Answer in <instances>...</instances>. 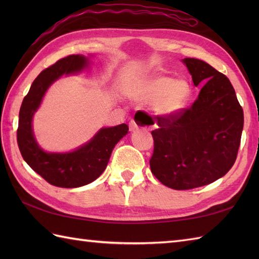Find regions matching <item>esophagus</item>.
Wrapping results in <instances>:
<instances>
[{
  "mask_svg": "<svg viewBox=\"0 0 259 259\" xmlns=\"http://www.w3.org/2000/svg\"><path fill=\"white\" fill-rule=\"evenodd\" d=\"M151 122L148 119H145L142 115H138V117L133 118L129 122V128L130 131H135L138 130L140 128H150Z\"/></svg>",
  "mask_w": 259,
  "mask_h": 259,
  "instance_id": "obj_1",
  "label": "esophagus"
}]
</instances>
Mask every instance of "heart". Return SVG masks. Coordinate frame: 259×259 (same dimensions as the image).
I'll return each instance as SVG.
<instances>
[{"label":"heart","instance_id":"heart-1","mask_svg":"<svg viewBox=\"0 0 259 259\" xmlns=\"http://www.w3.org/2000/svg\"><path fill=\"white\" fill-rule=\"evenodd\" d=\"M190 93V85L186 80L152 75L137 88L135 98L139 101L155 102L158 114L171 118L180 113L186 107Z\"/></svg>","mask_w":259,"mask_h":259}]
</instances>
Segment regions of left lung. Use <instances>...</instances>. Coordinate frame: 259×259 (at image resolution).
I'll list each match as a JSON object with an SVG mask.
<instances>
[{
    "instance_id": "obj_1",
    "label": "left lung",
    "mask_w": 259,
    "mask_h": 259,
    "mask_svg": "<svg viewBox=\"0 0 259 259\" xmlns=\"http://www.w3.org/2000/svg\"><path fill=\"white\" fill-rule=\"evenodd\" d=\"M183 62L194 84L201 85L196 101L171 118L159 117L153 130L150 169L164 186L194 189L226 175L236 161L244 112L226 75L198 59Z\"/></svg>"
}]
</instances>
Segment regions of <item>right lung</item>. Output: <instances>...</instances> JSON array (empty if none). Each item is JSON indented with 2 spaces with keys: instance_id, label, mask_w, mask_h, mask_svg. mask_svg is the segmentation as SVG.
Instances as JSON below:
<instances>
[{
  "instance_id": "obj_1",
  "label": "right lung",
  "mask_w": 259,
  "mask_h": 259,
  "mask_svg": "<svg viewBox=\"0 0 259 259\" xmlns=\"http://www.w3.org/2000/svg\"><path fill=\"white\" fill-rule=\"evenodd\" d=\"M88 59L72 54L60 59L36 76L24 97L19 113L18 145L25 162L47 180L62 188H76L92 183L104 171L114 146L128 134L125 123L102 128L78 149L65 153L46 152L36 144L32 129V118L41 104L48 88L63 74H72L83 70Z\"/></svg>"
}]
</instances>
